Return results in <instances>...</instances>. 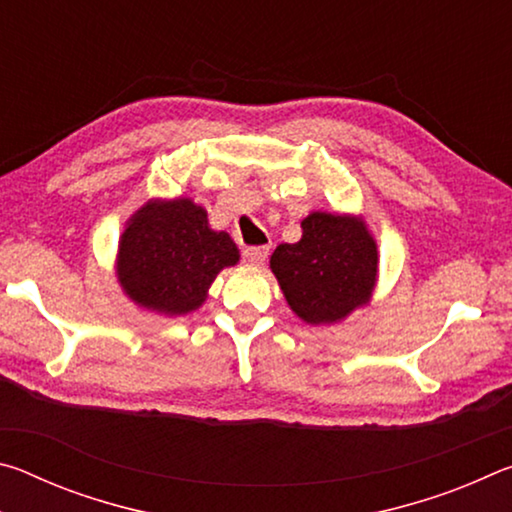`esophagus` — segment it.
Listing matches in <instances>:
<instances>
[{
    "instance_id": "1",
    "label": "esophagus",
    "mask_w": 512,
    "mask_h": 512,
    "mask_svg": "<svg viewBox=\"0 0 512 512\" xmlns=\"http://www.w3.org/2000/svg\"><path fill=\"white\" fill-rule=\"evenodd\" d=\"M268 259V248L266 246H255V248H246L244 250V262L248 266L262 268Z\"/></svg>"
}]
</instances>
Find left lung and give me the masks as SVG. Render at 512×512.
Wrapping results in <instances>:
<instances>
[{
  "label": "left lung",
  "mask_w": 512,
  "mask_h": 512,
  "mask_svg": "<svg viewBox=\"0 0 512 512\" xmlns=\"http://www.w3.org/2000/svg\"><path fill=\"white\" fill-rule=\"evenodd\" d=\"M377 244L357 216L311 212L298 244H280L271 271L289 307L309 325L343 320L372 296Z\"/></svg>",
  "instance_id": "8db88e82"
}]
</instances>
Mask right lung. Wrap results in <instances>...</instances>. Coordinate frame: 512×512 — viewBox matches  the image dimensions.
I'll list each match as a JSON object with an SVG mask.
<instances>
[{
  "label": "right lung",
  "instance_id": "add662e5",
  "mask_svg": "<svg viewBox=\"0 0 512 512\" xmlns=\"http://www.w3.org/2000/svg\"><path fill=\"white\" fill-rule=\"evenodd\" d=\"M239 262L228 232H216L189 198L149 201L119 239L117 277L135 305L164 316L198 309L225 266Z\"/></svg>",
  "mask_w": 512,
  "mask_h": 512
}]
</instances>
